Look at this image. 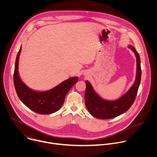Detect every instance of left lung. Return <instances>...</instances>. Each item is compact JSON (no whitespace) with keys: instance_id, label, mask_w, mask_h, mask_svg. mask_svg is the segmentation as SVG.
Listing matches in <instances>:
<instances>
[{"instance_id":"1","label":"left lung","mask_w":157,"mask_h":157,"mask_svg":"<svg viewBox=\"0 0 157 157\" xmlns=\"http://www.w3.org/2000/svg\"><path fill=\"white\" fill-rule=\"evenodd\" d=\"M137 58V74L136 81L129 90L116 101H106L102 99L93 89L91 84L86 81L85 104L93 116L101 119H110L117 117L127 111L136 99L141 80V66L139 54L133 46H128Z\"/></svg>"}]
</instances>
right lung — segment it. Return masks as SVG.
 Here are the masks:
<instances>
[{
  "label": "right lung",
  "mask_w": 157,
  "mask_h": 157,
  "mask_svg": "<svg viewBox=\"0 0 157 157\" xmlns=\"http://www.w3.org/2000/svg\"><path fill=\"white\" fill-rule=\"evenodd\" d=\"M21 47L17 55L13 73L14 86L18 97L30 109L40 114L55 113L63 105L70 89L78 82V78H71L49 91L38 92L32 90L21 80L18 71V60Z\"/></svg>",
  "instance_id": "obj_1"
}]
</instances>
